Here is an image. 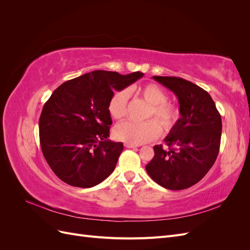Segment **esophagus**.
<instances>
[{"label": "esophagus", "mask_w": 250, "mask_h": 250, "mask_svg": "<svg viewBox=\"0 0 250 250\" xmlns=\"http://www.w3.org/2000/svg\"><path fill=\"white\" fill-rule=\"evenodd\" d=\"M125 145V147L126 148H137V147H139V145H135V144H131V143H125L124 144Z\"/></svg>", "instance_id": "esophagus-1"}]
</instances>
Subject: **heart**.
I'll return each mask as SVG.
<instances>
[{
	"mask_svg": "<svg viewBox=\"0 0 250 250\" xmlns=\"http://www.w3.org/2000/svg\"><path fill=\"white\" fill-rule=\"evenodd\" d=\"M138 94L149 104L146 118H155L161 123L165 130H170L178 118V109L173 104L167 102V94L154 83L140 86ZM128 92L120 89L113 93L108 102V112L112 119L121 120L127 112ZM157 120V121H158ZM154 119H150L143 123L124 122L115 128V137L127 143L141 145L158 138L162 133V127Z\"/></svg>",
	"mask_w": 250,
	"mask_h": 250,
	"instance_id": "1",
	"label": "heart"
}]
</instances>
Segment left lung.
<instances>
[{"mask_svg": "<svg viewBox=\"0 0 250 250\" xmlns=\"http://www.w3.org/2000/svg\"><path fill=\"white\" fill-rule=\"evenodd\" d=\"M175 94L180 118L163 145H155L154 157L146 166L149 176L168 190H184L201 180L213 167L219 153L221 116L209 94L179 77L153 76Z\"/></svg>", "mask_w": 250, "mask_h": 250, "instance_id": "left-lung-1", "label": "left lung"}]
</instances>
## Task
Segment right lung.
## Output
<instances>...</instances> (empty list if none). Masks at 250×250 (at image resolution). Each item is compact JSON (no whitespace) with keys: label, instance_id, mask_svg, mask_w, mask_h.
<instances>
[{"label":"right lung","instance_id":"obj_1","mask_svg":"<svg viewBox=\"0 0 250 250\" xmlns=\"http://www.w3.org/2000/svg\"><path fill=\"white\" fill-rule=\"evenodd\" d=\"M143 76L141 72L94 71L53 92L40 118V142L58 178L73 187L92 188L110 175L124 146L108 140V102L115 90Z\"/></svg>","mask_w":250,"mask_h":250}]
</instances>
